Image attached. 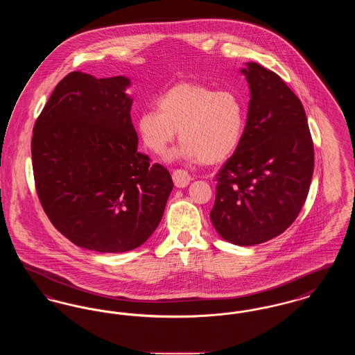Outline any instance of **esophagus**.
Returning a JSON list of instances; mask_svg holds the SVG:
<instances>
[{
  "label": "esophagus",
  "instance_id": "1",
  "mask_svg": "<svg viewBox=\"0 0 355 355\" xmlns=\"http://www.w3.org/2000/svg\"><path fill=\"white\" fill-rule=\"evenodd\" d=\"M190 174L186 170L177 169L173 171V181L177 187H186L190 184Z\"/></svg>",
  "mask_w": 355,
  "mask_h": 355
}]
</instances>
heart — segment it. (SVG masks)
<instances>
[{
  "mask_svg": "<svg viewBox=\"0 0 355 355\" xmlns=\"http://www.w3.org/2000/svg\"><path fill=\"white\" fill-rule=\"evenodd\" d=\"M157 109L138 116L137 130L155 154L166 152L180 130L182 146L170 158L220 164L236 152L245 130V103L227 89L180 81L162 93Z\"/></svg>",
  "mask_w": 355,
  "mask_h": 355,
  "instance_id": "obj_1",
  "label": "heart"
}]
</instances>
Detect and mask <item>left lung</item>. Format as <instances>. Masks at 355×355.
Wrapping results in <instances>:
<instances>
[{"mask_svg": "<svg viewBox=\"0 0 355 355\" xmlns=\"http://www.w3.org/2000/svg\"><path fill=\"white\" fill-rule=\"evenodd\" d=\"M248 119L234 154L216 175L210 220L225 241L253 246L282 234L304 206L314 146L304 106L274 71L248 62Z\"/></svg>", "mask_w": 355, "mask_h": 355, "instance_id": "obj_1", "label": "left lung"}]
</instances>
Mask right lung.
I'll list each match as a JSON object with an SVG mask.
<instances>
[{
	"label": "right lung",
	"mask_w": 355,
	"mask_h": 355,
	"mask_svg": "<svg viewBox=\"0 0 355 355\" xmlns=\"http://www.w3.org/2000/svg\"><path fill=\"white\" fill-rule=\"evenodd\" d=\"M123 76L71 71L35 121L34 182L53 226L74 245L123 253L145 243L173 190L169 171L138 152Z\"/></svg>",
	"instance_id": "add662e5"
}]
</instances>
